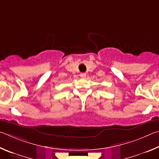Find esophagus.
Here are the masks:
<instances>
[{
  "label": "esophagus",
  "instance_id": "1",
  "mask_svg": "<svg viewBox=\"0 0 159 159\" xmlns=\"http://www.w3.org/2000/svg\"><path fill=\"white\" fill-rule=\"evenodd\" d=\"M86 76H87V74L84 73V72H82V73L80 74V77H81L82 78H85Z\"/></svg>",
  "mask_w": 159,
  "mask_h": 159
}]
</instances>
